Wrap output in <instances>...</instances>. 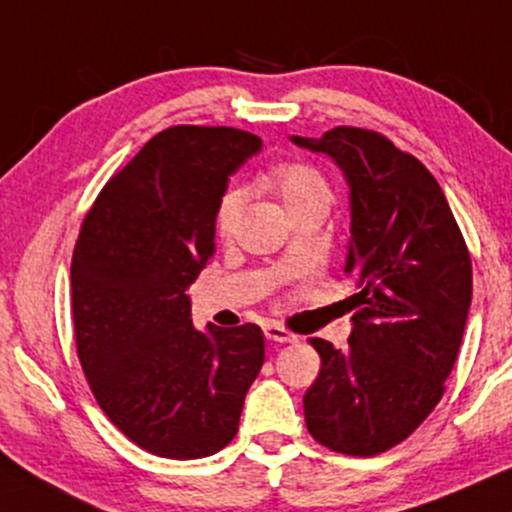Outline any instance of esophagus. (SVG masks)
I'll use <instances>...</instances> for the list:
<instances>
[{"label": "esophagus", "mask_w": 512, "mask_h": 512, "mask_svg": "<svg viewBox=\"0 0 512 512\" xmlns=\"http://www.w3.org/2000/svg\"><path fill=\"white\" fill-rule=\"evenodd\" d=\"M264 336H267V341H272V343H295L298 341V336L291 334L288 329H283V326H279V324L264 326Z\"/></svg>", "instance_id": "obj_1"}]
</instances>
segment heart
<instances>
[{"mask_svg": "<svg viewBox=\"0 0 512 512\" xmlns=\"http://www.w3.org/2000/svg\"><path fill=\"white\" fill-rule=\"evenodd\" d=\"M264 183H267L269 190H274L283 207H286V212L291 214V219L303 212H312V209L326 212L331 207V200H334L326 176L312 164H281L267 176ZM245 205H248V190L245 188H231L229 193L221 197L217 209V229L221 238L233 236Z\"/></svg>", "mask_w": 512, "mask_h": 512, "instance_id": "1", "label": "heart"}]
</instances>
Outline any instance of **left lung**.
Wrapping results in <instances>:
<instances>
[{
	"instance_id": "obj_1",
	"label": "left lung",
	"mask_w": 512,
	"mask_h": 512,
	"mask_svg": "<svg viewBox=\"0 0 512 512\" xmlns=\"http://www.w3.org/2000/svg\"><path fill=\"white\" fill-rule=\"evenodd\" d=\"M291 140L346 176L343 272L357 288L348 348L312 338L322 369L305 422L322 446L369 458L408 439L443 396L472 303L470 252L436 178L389 138L338 126Z\"/></svg>"
}]
</instances>
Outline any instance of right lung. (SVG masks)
<instances>
[{"label":"right lung","instance_id":"obj_1","mask_svg":"<svg viewBox=\"0 0 512 512\" xmlns=\"http://www.w3.org/2000/svg\"><path fill=\"white\" fill-rule=\"evenodd\" d=\"M257 135L174 126L109 178L71 260L80 365L104 415L147 453L195 460L238 432L264 362L257 324L195 329L188 286L214 252L229 176Z\"/></svg>","mask_w":512,"mask_h":512}]
</instances>
